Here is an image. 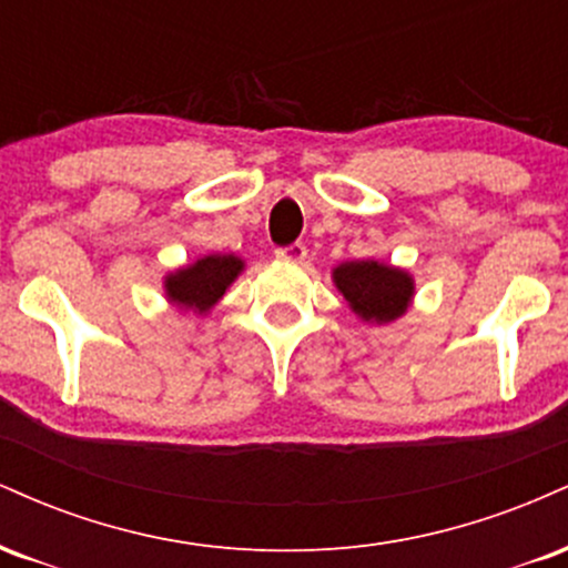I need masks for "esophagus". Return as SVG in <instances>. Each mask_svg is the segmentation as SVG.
Wrapping results in <instances>:
<instances>
[{
    "label": "esophagus",
    "mask_w": 568,
    "mask_h": 568,
    "mask_svg": "<svg viewBox=\"0 0 568 568\" xmlns=\"http://www.w3.org/2000/svg\"><path fill=\"white\" fill-rule=\"evenodd\" d=\"M275 256L280 258V262H291V264H302L306 258V247L302 243H291L285 247H277Z\"/></svg>",
    "instance_id": "1"
}]
</instances>
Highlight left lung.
<instances>
[{
    "label": "left lung",
    "mask_w": 568,
    "mask_h": 568,
    "mask_svg": "<svg viewBox=\"0 0 568 568\" xmlns=\"http://www.w3.org/2000/svg\"><path fill=\"white\" fill-rule=\"evenodd\" d=\"M334 285L349 310L366 323H393L406 315L414 298V277L406 270L374 262H344L334 270Z\"/></svg>",
    "instance_id": "1"
}]
</instances>
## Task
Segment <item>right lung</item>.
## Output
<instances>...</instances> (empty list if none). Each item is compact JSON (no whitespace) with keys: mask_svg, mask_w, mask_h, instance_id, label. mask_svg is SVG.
I'll use <instances>...</instances> for the list:
<instances>
[{"mask_svg":"<svg viewBox=\"0 0 568 568\" xmlns=\"http://www.w3.org/2000/svg\"><path fill=\"white\" fill-rule=\"evenodd\" d=\"M243 270V258L232 256V253H211V256H202L194 264L171 272L165 277V296L184 310L207 312Z\"/></svg>","mask_w":568,"mask_h":568,"instance_id":"1","label":"right lung"}]
</instances>
